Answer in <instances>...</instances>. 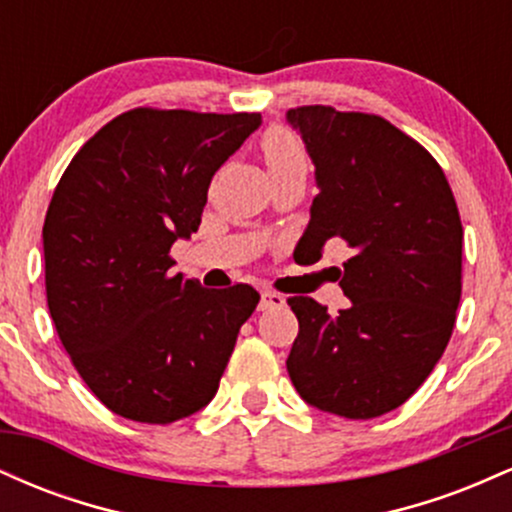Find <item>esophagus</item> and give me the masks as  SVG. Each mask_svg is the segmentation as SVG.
<instances>
[{
    "label": "esophagus",
    "mask_w": 512,
    "mask_h": 512,
    "mask_svg": "<svg viewBox=\"0 0 512 512\" xmlns=\"http://www.w3.org/2000/svg\"><path fill=\"white\" fill-rule=\"evenodd\" d=\"M286 305V298L276 291H262L260 298V310H272V308H281Z\"/></svg>",
    "instance_id": "obj_1"
}]
</instances>
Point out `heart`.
Returning a JSON list of instances; mask_svg holds the SVG:
<instances>
[{
  "label": "heart",
  "mask_w": 512,
  "mask_h": 512,
  "mask_svg": "<svg viewBox=\"0 0 512 512\" xmlns=\"http://www.w3.org/2000/svg\"><path fill=\"white\" fill-rule=\"evenodd\" d=\"M262 154L269 166V173H274V170L305 166V154L301 144H298V139L281 127H272L267 134H264Z\"/></svg>",
  "instance_id": "heart-1"
}]
</instances>
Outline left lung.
Masks as SVG:
<instances>
[{"mask_svg": "<svg viewBox=\"0 0 512 512\" xmlns=\"http://www.w3.org/2000/svg\"><path fill=\"white\" fill-rule=\"evenodd\" d=\"M315 166L303 252L346 243L339 286L349 305L327 313L289 298L298 317L291 383L310 407L375 419L419 390L450 342L462 293L455 197L421 144L378 115L305 105L286 113Z\"/></svg>", "mask_w": 512, "mask_h": 512, "instance_id": "8db88e82", "label": "left lung"}]
</instances>
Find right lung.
Segmentation results:
<instances>
[{
	"mask_svg": "<svg viewBox=\"0 0 512 512\" xmlns=\"http://www.w3.org/2000/svg\"><path fill=\"white\" fill-rule=\"evenodd\" d=\"M260 113L137 108L98 129L64 170L43 226L45 291L64 349L91 392L139 424H173L214 399L248 284L202 289L170 274L197 233L214 173Z\"/></svg>",
	"mask_w": 512,
	"mask_h": 512,
	"instance_id": "add662e5",
	"label": "right lung"
}]
</instances>
